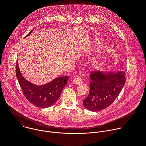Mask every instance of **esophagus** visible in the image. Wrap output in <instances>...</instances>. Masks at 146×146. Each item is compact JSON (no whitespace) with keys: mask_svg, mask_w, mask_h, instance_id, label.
Listing matches in <instances>:
<instances>
[{"mask_svg":"<svg viewBox=\"0 0 146 146\" xmlns=\"http://www.w3.org/2000/svg\"><path fill=\"white\" fill-rule=\"evenodd\" d=\"M82 80L81 78V77L80 76H76L74 78H73V82L76 84H78L82 82Z\"/></svg>","mask_w":146,"mask_h":146,"instance_id":"34e87169","label":"esophagus"}]
</instances>
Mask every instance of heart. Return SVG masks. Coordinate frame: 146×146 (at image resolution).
Listing matches in <instances>:
<instances>
[{
    "instance_id": "heart-1",
    "label": "heart",
    "mask_w": 146,
    "mask_h": 146,
    "mask_svg": "<svg viewBox=\"0 0 146 146\" xmlns=\"http://www.w3.org/2000/svg\"><path fill=\"white\" fill-rule=\"evenodd\" d=\"M97 44H98V45H99V46H100V45H101V44H102V43L100 42V41H98V43H97ZM97 65H98V62H95V66H96Z\"/></svg>"
}]
</instances>
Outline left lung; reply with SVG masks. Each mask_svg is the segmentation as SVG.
Returning a JSON list of instances; mask_svg holds the SVG:
<instances>
[{"instance_id": "left-lung-1", "label": "left lung", "mask_w": 146, "mask_h": 146, "mask_svg": "<svg viewBox=\"0 0 146 146\" xmlns=\"http://www.w3.org/2000/svg\"><path fill=\"white\" fill-rule=\"evenodd\" d=\"M90 90L83 105L92 111H101L110 106L117 98L126 81L124 72L104 74L93 71L90 74Z\"/></svg>"}]
</instances>
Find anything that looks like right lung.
<instances>
[{"label":"right lung","instance_id":"right-lung-1","mask_svg":"<svg viewBox=\"0 0 146 146\" xmlns=\"http://www.w3.org/2000/svg\"><path fill=\"white\" fill-rule=\"evenodd\" d=\"M31 32L32 31L25 37ZM15 72L19 86L25 98L34 106L41 108H48L54 105L59 98L69 78L68 76L57 77L47 84L36 86L28 81L22 76L17 62Z\"/></svg>","mask_w":146,"mask_h":146}]
</instances>
